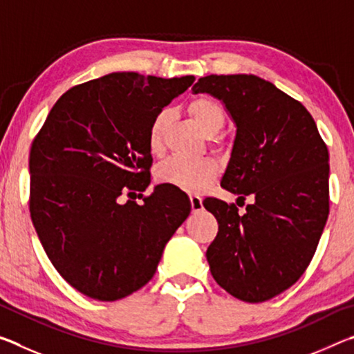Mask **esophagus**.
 Wrapping results in <instances>:
<instances>
[{
  "instance_id": "obj_1",
  "label": "esophagus",
  "mask_w": 354,
  "mask_h": 354,
  "mask_svg": "<svg viewBox=\"0 0 354 354\" xmlns=\"http://www.w3.org/2000/svg\"><path fill=\"white\" fill-rule=\"evenodd\" d=\"M190 205H192V211L194 212H200L203 209V200L198 195H190Z\"/></svg>"
}]
</instances>
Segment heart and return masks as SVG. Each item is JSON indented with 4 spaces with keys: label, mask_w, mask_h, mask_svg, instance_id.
I'll list each match as a JSON object with an SVG mask.
<instances>
[{
    "label": "heart",
    "mask_w": 354,
    "mask_h": 354,
    "mask_svg": "<svg viewBox=\"0 0 354 354\" xmlns=\"http://www.w3.org/2000/svg\"><path fill=\"white\" fill-rule=\"evenodd\" d=\"M189 113L198 128L207 137H212L223 128L225 111L218 101L209 97H198L189 103ZM169 122V112L160 111L153 118L148 133V147L153 154H160L164 148V133ZM217 176V165L209 159L170 158L156 170L159 184H167L184 192H201Z\"/></svg>",
    "instance_id": "heart-1"
}]
</instances>
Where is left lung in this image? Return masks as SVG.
I'll use <instances>...</instances> for the list:
<instances>
[{
  "mask_svg": "<svg viewBox=\"0 0 354 354\" xmlns=\"http://www.w3.org/2000/svg\"><path fill=\"white\" fill-rule=\"evenodd\" d=\"M194 93L221 101L236 124L221 187L251 196L236 205L206 198L218 221L206 257L214 279L242 301L262 303L306 270L329 214V156L299 101L254 75L200 77ZM243 205V203H242Z\"/></svg>",
  "mask_w": 354,
  "mask_h": 354,
  "instance_id": "8db88e82",
  "label": "left lung"
}]
</instances>
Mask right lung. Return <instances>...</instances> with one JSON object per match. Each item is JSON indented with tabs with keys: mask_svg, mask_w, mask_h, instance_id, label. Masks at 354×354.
Returning <instances> with one entry per match:
<instances>
[{
	"mask_svg": "<svg viewBox=\"0 0 354 354\" xmlns=\"http://www.w3.org/2000/svg\"><path fill=\"white\" fill-rule=\"evenodd\" d=\"M194 81L117 71L84 82L56 101L34 139L32 225L56 270L84 295L115 301L139 290L189 217L190 200L173 189L156 185L142 205L118 196L149 185L153 118Z\"/></svg>",
	"mask_w": 354,
	"mask_h": 354,
	"instance_id": "add662e5",
	"label": "right lung"
}]
</instances>
